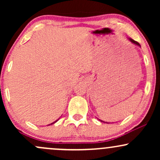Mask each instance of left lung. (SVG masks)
I'll return each instance as SVG.
<instances>
[{
	"mask_svg": "<svg viewBox=\"0 0 160 160\" xmlns=\"http://www.w3.org/2000/svg\"><path fill=\"white\" fill-rule=\"evenodd\" d=\"M128 40H130V41H131V42H132V43H134V44H135V45L138 46V47H141V46H140V44H139V43H138V42H137V41H135V40H132V38H128ZM100 120V121H101V122H104V121H102V120ZM107 123H108V122H107Z\"/></svg>",
	"mask_w": 160,
	"mask_h": 160,
	"instance_id": "left-lung-1",
	"label": "left lung"
}]
</instances>
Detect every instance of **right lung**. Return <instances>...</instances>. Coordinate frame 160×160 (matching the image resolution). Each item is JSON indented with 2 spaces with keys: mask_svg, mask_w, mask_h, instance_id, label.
Instances as JSON below:
<instances>
[{
  "mask_svg": "<svg viewBox=\"0 0 160 160\" xmlns=\"http://www.w3.org/2000/svg\"><path fill=\"white\" fill-rule=\"evenodd\" d=\"M58 120H56V121H55V122H52V123H51V124H49V125H52V124H53V123H55V122H57V121H58Z\"/></svg>",
  "mask_w": 160,
  "mask_h": 160,
  "instance_id": "1",
  "label": "right lung"
}]
</instances>
